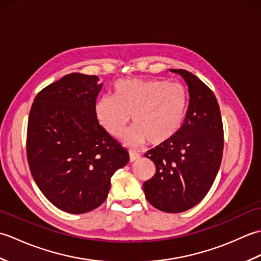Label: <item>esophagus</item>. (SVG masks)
Masks as SVG:
<instances>
[{
  "mask_svg": "<svg viewBox=\"0 0 261 261\" xmlns=\"http://www.w3.org/2000/svg\"><path fill=\"white\" fill-rule=\"evenodd\" d=\"M129 156H130V162L131 163H134V162H136V160L140 158V154L135 150H129Z\"/></svg>",
  "mask_w": 261,
  "mask_h": 261,
  "instance_id": "1",
  "label": "esophagus"
}]
</instances>
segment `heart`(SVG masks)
<instances>
[{"mask_svg": "<svg viewBox=\"0 0 261 261\" xmlns=\"http://www.w3.org/2000/svg\"><path fill=\"white\" fill-rule=\"evenodd\" d=\"M187 110L185 88L162 80L129 79L114 85V96L102 95L95 103L98 123L111 136L119 137L132 115L134 126L123 136L126 142L159 146L181 127Z\"/></svg>", "mask_w": 261, "mask_h": 261, "instance_id": "1", "label": "heart"}]
</instances>
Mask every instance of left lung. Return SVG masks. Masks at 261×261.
<instances>
[{
	"label": "left lung",
	"mask_w": 261,
	"mask_h": 261,
	"mask_svg": "<svg viewBox=\"0 0 261 261\" xmlns=\"http://www.w3.org/2000/svg\"><path fill=\"white\" fill-rule=\"evenodd\" d=\"M186 82L190 101L179 131L146 153L156 174L143 182L146 198L167 213L195 206L206 195L222 160L223 125L214 93L185 69H169Z\"/></svg>",
	"instance_id": "obj_1"
}]
</instances>
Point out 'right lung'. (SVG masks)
Here are the masks:
<instances>
[{
    "mask_svg": "<svg viewBox=\"0 0 261 261\" xmlns=\"http://www.w3.org/2000/svg\"><path fill=\"white\" fill-rule=\"evenodd\" d=\"M71 73L38 94L30 110L27 156L39 190L59 210L83 214L108 197L111 177L129 153L96 119L103 84Z\"/></svg>",
    "mask_w": 261,
    "mask_h": 261,
    "instance_id": "obj_1",
    "label": "right lung"
}]
</instances>
